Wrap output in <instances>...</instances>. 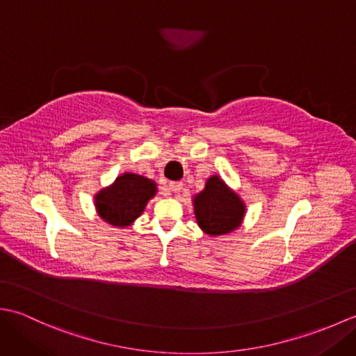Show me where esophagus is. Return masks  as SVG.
Masks as SVG:
<instances>
[{"label": "esophagus", "mask_w": 356, "mask_h": 356, "mask_svg": "<svg viewBox=\"0 0 356 356\" xmlns=\"http://www.w3.org/2000/svg\"><path fill=\"white\" fill-rule=\"evenodd\" d=\"M168 188H170L171 193H179L180 190H182V184H180V182H171L168 185Z\"/></svg>", "instance_id": "34e87169"}]
</instances>
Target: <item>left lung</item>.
<instances>
[{
    "label": "left lung",
    "mask_w": 356,
    "mask_h": 356,
    "mask_svg": "<svg viewBox=\"0 0 356 356\" xmlns=\"http://www.w3.org/2000/svg\"><path fill=\"white\" fill-rule=\"evenodd\" d=\"M193 207L199 228L213 237L237 231L246 214L245 200L218 174L208 177L205 188L193 197Z\"/></svg>",
    "instance_id": "obj_1"
}]
</instances>
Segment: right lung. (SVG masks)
Listing matches in <instances>:
<instances>
[{
    "label": "right lung",
    "instance_id": "obj_1",
    "mask_svg": "<svg viewBox=\"0 0 356 356\" xmlns=\"http://www.w3.org/2000/svg\"><path fill=\"white\" fill-rule=\"evenodd\" d=\"M157 194L153 179L134 172H124L111 185L95 194L96 213L105 223L116 228L131 226L142 216L148 202Z\"/></svg>",
    "mask_w": 356,
    "mask_h": 356
}]
</instances>
